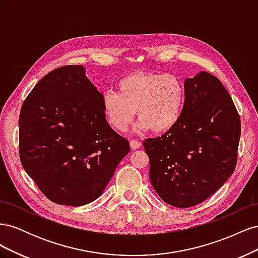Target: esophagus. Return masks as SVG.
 <instances>
[{
	"label": "esophagus",
	"mask_w": 258,
	"mask_h": 258,
	"mask_svg": "<svg viewBox=\"0 0 258 258\" xmlns=\"http://www.w3.org/2000/svg\"><path fill=\"white\" fill-rule=\"evenodd\" d=\"M141 142L137 141V140H131L130 141V147L132 148V150H138V148L141 147Z\"/></svg>",
	"instance_id": "34e87169"
}]
</instances>
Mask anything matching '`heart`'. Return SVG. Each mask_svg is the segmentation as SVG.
<instances>
[{
	"label": "heart",
	"mask_w": 258,
	"mask_h": 258,
	"mask_svg": "<svg viewBox=\"0 0 258 258\" xmlns=\"http://www.w3.org/2000/svg\"><path fill=\"white\" fill-rule=\"evenodd\" d=\"M186 101V87L174 74L135 72L117 84V92L106 91L102 98L103 112L118 131L127 130L137 114L136 132L152 129L163 134L179 120Z\"/></svg>",
	"instance_id": "1"
}]
</instances>
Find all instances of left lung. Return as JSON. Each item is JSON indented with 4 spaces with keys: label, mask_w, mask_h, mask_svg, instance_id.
I'll use <instances>...</instances> for the list:
<instances>
[{
    "label": "left lung",
    "mask_w": 258,
    "mask_h": 258,
    "mask_svg": "<svg viewBox=\"0 0 258 258\" xmlns=\"http://www.w3.org/2000/svg\"><path fill=\"white\" fill-rule=\"evenodd\" d=\"M184 84L181 118L143 143L152 186L176 208L201 204L221 188L235 171L241 135L239 114L220 80L200 71Z\"/></svg>",
    "instance_id": "1"
}]
</instances>
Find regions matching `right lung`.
<instances>
[{
    "mask_svg": "<svg viewBox=\"0 0 258 258\" xmlns=\"http://www.w3.org/2000/svg\"><path fill=\"white\" fill-rule=\"evenodd\" d=\"M102 98L83 66H66L45 75L22 104L21 165L54 204L96 200L130 152L107 123Z\"/></svg>",
    "mask_w": 258,
    "mask_h": 258,
    "instance_id": "obj_1",
    "label": "right lung"
}]
</instances>
